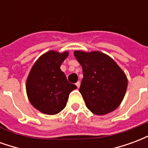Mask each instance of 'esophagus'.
I'll list each match as a JSON object with an SVG mask.
<instances>
[{
    "label": "esophagus",
    "mask_w": 148,
    "mask_h": 148,
    "mask_svg": "<svg viewBox=\"0 0 148 148\" xmlns=\"http://www.w3.org/2000/svg\"><path fill=\"white\" fill-rule=\"evenodd\" d=\"M80 82H77V83H76V86H77V88H79V87H80Z\"/></svg>",
    "instance_id": "obj_1"
}]
</instances>
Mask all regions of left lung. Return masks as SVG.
Listing matches in <instances>:
<instances>
[{
    "label": "left lung",
    "instance_id": "obj_1",
    "mask_svg": "<svg viewBox=\"0 0 148 148\" xmlns=\"http://www.w3.org/2000/svg\"><path fill=\"white\" fill-rule=\"evenodd\" d=\"M83 71L79 92L93 114L101 116L117 109L127 87L126 74L109 55L101 51H75Z\"/></svg>",
    "mask_w": 148,
    "mask_h": 148
}]
</instances>
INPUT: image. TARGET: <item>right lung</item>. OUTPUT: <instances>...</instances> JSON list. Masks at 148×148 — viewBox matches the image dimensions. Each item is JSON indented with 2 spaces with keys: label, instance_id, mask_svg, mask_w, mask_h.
<instances>
[{
  "label": "right lung",
  "instance_id": "1",
  "mask_svg": "<svg viewBox=\"0 0 148 148\" xmlns=\"http://www.w3.org/2000/svg\"><path fill=\"white\" fill-rule=\"evenodd\" d=\"M69 52L49 51L37 59L26 81L27 98L43 114L55 115L64 109L69 94L77 89L68 82L60 66Z\"/></svg>",
  "mask_w": 148,
  "mask_h": 148
}]
</instances>
